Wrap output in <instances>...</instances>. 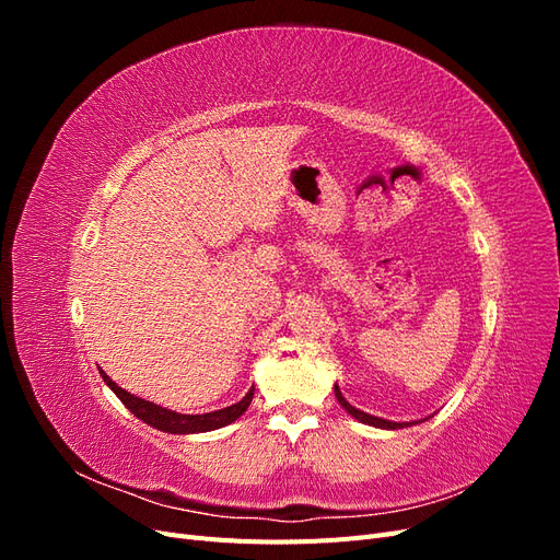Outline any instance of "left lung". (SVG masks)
Returning <instances> with one entry per match:
<instances>
[{"label": "left lung", "instance_id": "left-lung-1", "mask_svg": "<svg viewBox=\"0 0 560 560\" xmlns=\"http://www.w3.org/2000/svg\"><path fill=\"white\" fill-rule=\"evenodd\" d=\"M334 395L338 399V404L343 406V409L354 418L364 422V425H371V428H381V430H401V428H411V425H418V422L422 420H411V422H395V420H385V418H378V416H371V413H364L360 409H354V406L341 395V389H338V385H334Z\"/></svg>", "mask_w": 560, "mask_h": 560}]
</instances>
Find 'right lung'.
<instances>
[{"label":"right lung","instance_id":"obj_1","mask_svg":"<svg viewBox=\"0 0 560 560\" xmlns=\"http://www.w3.org/2000/svg\"><path fill=\"white\" fill-rule=\"evenodd\" d=\"M100 376H103V381L114 389V395L126 404V409L130 413H135V418H140L142 422H147V425L156 428L161 432H167V434H198V432H210V430L231 425L233 420H238L247 411V406L254 397V385H252L249 393L238 404H231V406H226V409H219V411L191 416V413H177L171 409H163V406H159L154 401H147L142 397H135V395L126 393V389L118 387L103 369H100Z\"/></svg>","mask_w":560,"mask_h":560}]
</instances>
